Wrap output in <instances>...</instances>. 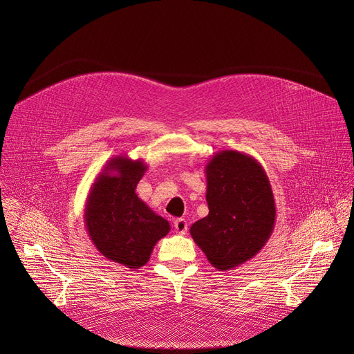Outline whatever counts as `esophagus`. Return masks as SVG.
<instances>
[{"mask_svg":"<svg viewBox=\"0 0 354 354\" xmlns=\"http://www.w3.org/2000/svg\"><path fill=\"white\" fill-rule=\"evenodd\" d=\"M174 227H175L176 232H179V234H185V232L188 231V222H187V219L178 218V219L174 222Z\"/></svg>","mask_w":354,"mask_h":354,"instance_id":"1","label":"esophagus"}]
</instances>
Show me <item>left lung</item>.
<instances>
[{
	"instance_id": "8db88e82",
	"label": "left lung",
	"mask_w": 354,
	"mask_h": 354,
	"mask_svg": "<svg viewBox=\"0 0 354 354\" xmlns=\"http://www.w3.org/2000/svg\"><path fill=\"white\" fill-rule=\"evenodd\" d=\"M209 214L189 232L219 271L254 258L275 225V201L268 176L257 159L238 151H219L205 166Z\"/></svg>"
}]
</instances>
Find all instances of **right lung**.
<instances>
[{
    "label": "right lung",
    "instance_id": "1",
    "mask_svg": "<svg viewBox=\"0 0 354 354\" xmlns=\"http://www.w3.org/2000/svg\"><path fill=\"white\" fill-rule=\"evenodd\" d=\"M147 165L115 156L90 187L84 205L86 231L97 251L127 268L143 267L171 225L138 196L136 187Z\"/></svg>",
    "mask_w": 354,
    "mask_h": 354
}]
</instances>
